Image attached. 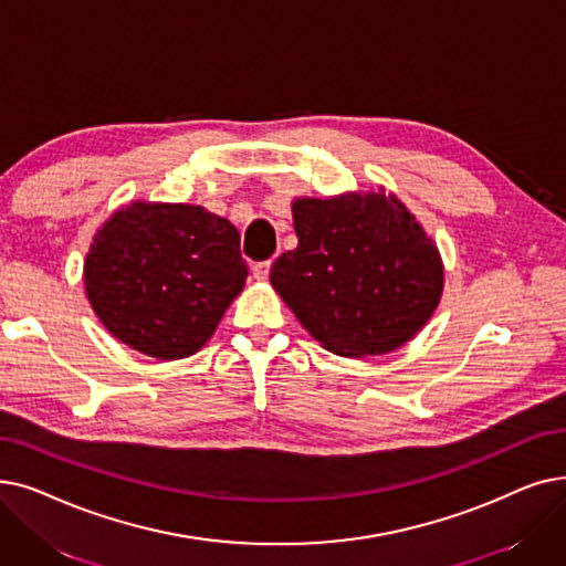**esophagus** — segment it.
Here are the masks:
<instances>
[{
    "instance_id": "esophagus-1",
    "label": "esophagus",
    "mask_w": 566,
    "mask_h": 566,
    "mask_svg": "<svg viewBox=\"0 0 566 566\" xmlns=\"http://www.w3.org/2000/svg\"><path fill=\"white\" fill-rule=\"evenodd\" d=\"M252 275H254V280H259V282L268 280V275H270V261L254 263V268H252Z\"/></svg>"
}]
</instances>
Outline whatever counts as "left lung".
Instances as JSON below:
<instances>
[{
  "mask_svg": "<svg viewBox=\"0 0 566 566\" xmlns=\"http://www.w3.org/2000/svg\"><path fill=\"white\" fill-rule=\"evenodd\" d=\"M298 248L270 284L322 347L347 358L396 352L419 333L444 291L432 238L392 193L296 199Z\"/></svg>",
  "mask_w": 566,
  "mask_h": 566,
  "instance_id": "1",
  "label": "left lung"
}]
</instances>
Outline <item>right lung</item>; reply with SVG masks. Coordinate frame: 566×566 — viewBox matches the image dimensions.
<instances>
[{
    "instance_id": "1",
    "label": "right lung",
    "mask_w": 566,
    "mask_h": 566,
    "mask_svg": "<svg viewBox=\"0 0 566 566\" xmlns=\"http://www.w3.org/2000/svg\"><path fill=\"white\" fill-rule=\"evenodd\" d=\"M85 293L113 337L159 360L199 352L248 280L229 219L187 203L134 201L96 231Z\"/></svg>"
}]
</instances>
